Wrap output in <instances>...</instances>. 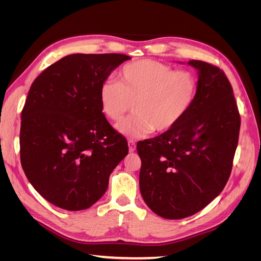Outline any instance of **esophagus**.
<instances>
[{"mask_svg":"<svg viewBox=\"0 0 261 261\" xmlns=\"http://www.w3.org/2000/svg\"><path fill=\"white\" fill-rule=\"evenodd\" d=\"M128 150L129 152H134L136 150V144L134 140H128Z\"/></svg>","mask_w":261,"mask_h":261,"instance_id":"esophagus-1","label":"esophagus"}]
</instances>
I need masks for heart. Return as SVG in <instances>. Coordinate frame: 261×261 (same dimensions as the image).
<instances>
[{
    "label": "heart",
    "instance_id": "1",
    "mask_svg": "<svg viewBox=\"0 0 261 261\" xmlns=\"http://www.w3.org/2000/svg\"><path fill=\"white\" fill-rule=\"evenodd\" d=\"M197 94L194 73L144 59L123 66L118 82H102L98 99L101 112L112 122L121 121L134 103L135 114L117 124L116 129L128 138H143L153 130L174 128L191 111Z\"/></svg>",
    "mask_w": 261,
    "mask_h": 261
}]
</instances>
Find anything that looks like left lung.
Returning <instances> with one entry per match:
<instances>
[{
	"instance_id": "8db88e82",
	"label": "left lung",
	"mask_w": 261,
	"mask_h": 261,
	"mask_svg": "<svg viewBox=\"0 0 261 261\" xmlns=\"http://www.w3.org/2000/svg\"><path fill=\"white\" fill-rule=\"evenodd\" d=\"M198 70V94L174 128L137 144L140 193L165 219L202 210L223 191L239 143L241 117L224 72L209 63H187Z\"/></svg>"
}]
</instances>
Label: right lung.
<instances>
[{"label": "right lung", "instance_id": "obj_1", "mask_svg": "<svg viewBox=\"0 0 261 261\" xmlns=\"http://www.w3.org/2000/svg\"><path fill=\"white\" fill-rule=\"evenodd\" d=\"M125 54H70L31 85L21 111L20 162L36 191L68 211L91 207L128 153L127 141L109 124L99 87Z\"/></svg>", "mask_w": 261, "mask_h": 261}]
</instances>
